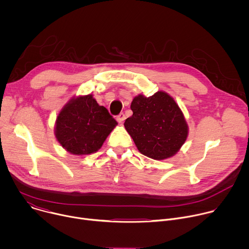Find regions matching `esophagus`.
<instances>
[{
    "label": "esophagus",
    "mask_w": 249,
    "mask_h": 249,
    "mask_svg": "<svg viewBox=\"0 0 249 249\" xmlns=\"http://www.w3.org/2000/svg\"><path fill=\"white\" fill-rule=\"evenodd\" d=\"M117 121L119 122V123H122L124 120H125V114L124 113H120L118 116H117Z\"/></svg>",
    "instance_id": "1"
}]
</instances>
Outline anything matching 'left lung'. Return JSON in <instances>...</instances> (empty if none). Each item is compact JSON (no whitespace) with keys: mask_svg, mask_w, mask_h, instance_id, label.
I'll return each instance as SVG.
<instances>
[{"mask_svg":"<svg viewBox=\"0 0 249 249\" xmlns=\"http://www.w3.org/2000/svg\"><path fill=\"white\" fill-rule=\"evenodd\" d=\"M133 115L124 126L141 154L161 160L173 157L188 137L183 112L167 92L152 96L138 94L131 103Z\"/></svg>","mask_w":249,"mask_h":249,"instance_id":"obj_1","label":"left lung"}]
</instances>
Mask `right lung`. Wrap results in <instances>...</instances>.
<instances>
[{
    "instance_id": "right-lung-1",
    "label": "right lung",
    "mask_w": 249,
    "mask_h": 249,
    "mask_svg": "<svg viewBox=\"0 0 249 249\" xmlns=\"http://www.w3.org/2000/svg\"><path fill=\"white\" fill-rule=\"evenodd\" d=\"M117 122L91 93L71 98L60 110L54 128L58 143L75 156L97 152Z\"/></svg>"
}]
</instances>
